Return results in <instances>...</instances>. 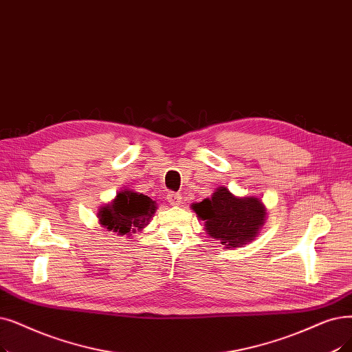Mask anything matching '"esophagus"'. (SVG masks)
<instances>
[{"mask_svg":"<svg viewBox=\"0 0 352 352\" xmlns=\"http://www.w3.org/2000/svg\"><path fill=\"white\" fill-rule=\"evenodd\" d=\"M165 198H166L168 204H171V206H178L182 201V197L177 192H168Z\"/></svg>","mask_w":352,"mask_h":352,"instance_id":"esophagus-1","label":"esophagus"}]
</instances>
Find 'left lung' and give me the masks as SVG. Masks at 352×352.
<instances>
[{"mask_svg":"<svg viewBox=\"0 0 352 352\" xmlns=\"http://www.w3.org/2000/svg\"><path fill=\"white\" fill-rule=\"evenodd\" d=\"M204 221L210 237L220 240L224 249L252 243L266 221V207L257 197H237L227 187H219L210 198L191 206Z\"/></svg>","mask_w":352,"mask_h":352,"instance_id":"left-lung-1","label":"left lung"}]
</instances>
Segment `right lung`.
I'll return each instance as SVG.
<instances>
[{
  "label": "right lung",
  "instance_id": "obj_1",
  "mask_svg": "<svg viewBox=\"0 0 352 352\" xmlns=\"http://www.w3.org/2000/svg\"><path fill=\"white\" fill-rule=\"evenodd\" d=\"M157 208V203L148 195L132 188H124L116 192L111 203L99 208L98 219L99 224L108 232L129 237L149 224Z\"/></svg>",
  "mask_w": 352,
  "mask_h": 352
}]
</instances>
